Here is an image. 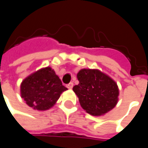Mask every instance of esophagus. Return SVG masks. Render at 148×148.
Returning a JSON list of instances; mask_svg holds the SVG:
<instances>
[{
    "label": "esophagus",
    "instance_id": "obj_1",
    "mask_svg": "<svg viewBox=\"0 0 148 148\" xmlns=\"http://www.w3.org/2000/svg\"><path fill=\"white\" fill-rule=\"evenodd\" d=\"M73 86H74V83L73 82H70V83L66 85V87H67L68 89H72Z\"/></svg>",
    "mask_w": 148,
    "mask_h": 148
}]
</instances>
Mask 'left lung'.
Returning <instances> with one entry per match:
<instances>
[{"instance_id": "left-lung-1", "label": "left lung", "mask_w": 148, "mask_h": 148, "mask_svg": "<svg viewBox=\"0 0 148 148\" xmlns=\"http://www.w3.org/2000/svg\"><path fill=\"white\" fill-rule=\"evenodd\" d=\"M79 84L73 87L81 106L93 116H101L117 104L119 89L116 82L99 70L82 69L77 74Z\"/></svg>"}]
</instances>
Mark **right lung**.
<instances>
[{
    "label": "right lung",
    "instance_id": "obj_1",
    "mask_svg": "<svg viewBox=\"0 0 148 148\" xmlns=\"http://www.w3.org/2000/svg\"><path fill=\"white\" fill-rule=\"evenodd\" d=\"M66 90L55 71L49 66L29 75L21 85V97L27 106L39 111L51 109Z\"/></svg>",
    "mask_w": 148,
    "mask_h": 148
}]
</instances>
